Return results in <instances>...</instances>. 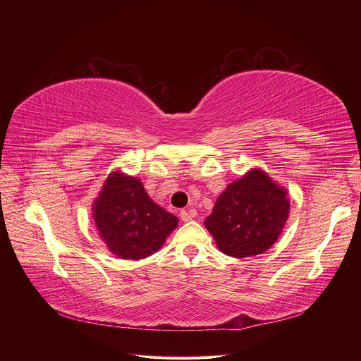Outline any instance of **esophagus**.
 I'll use <instances>...</instances> for the list:
<instances>
[{
	"label": "esophagus",
	"instance_id": "obj_1",
	"mask_svg": "<svg viewBox=\"0 0 361 361\" xmlns=\"http://www.w3.org/2000/svg\"><path fill=\"white\" fill-rule=\"evenodd\" d=\"M193 216H195V215H193L192 212H188V211H181V212H180V218H181V221H184V222L192 221Z\"/></svg>",
	"mask_w": 361,
	"mask_h": 361
}]
</instances>
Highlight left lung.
Wrapping results in <instances>:
<instances>
[{"mask_svg": "<svg viewBox=\"0 0 361 361\" xmlns=\"http://www.w3.org/2000/svg\"><path fill=\"white\" fill-rule=\"evenodd\" d=\"M287 195L264 171L253 168L225 188L204 225L224 255H260L272 247L288 219Z\"/></svg>", "mask_w": 361, "mask_h": 361, "instance_id": "1", "label": "left lung"}]
</instances>
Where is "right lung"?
Here are the masks:
<instances>
[{"mask_svg":"<svg viewBox=\"0 0 361 361\" xmlns=\"http://www.w3.org/2000/svg\"><path fill=\"white\" fill-rule=\"evenodd\" d=\"M93 219L111 253L139 260L161 249L178 219L152 200L140 180L109 174L93 203Z\"/></svg>","mask_w":361,"mask_h":361,"instance_id":"right-lung-1","label":"right lung"}]
</instances>
